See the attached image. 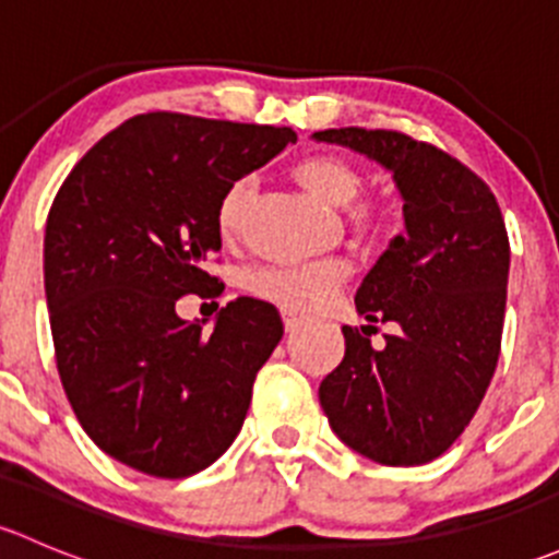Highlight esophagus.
<instances>
[{
    "instance_id": "obj_1",
    "label": "esophagus",
    "mask_w": 559,
    "mask_h": 559,
    "mask_svg": "<svg viewBox=\"0 0 559 559\" xmlns=\"http://www.w3.org/2000/svg\"><path fill=\"white\" fill-rule=\"evenodd\" d=\"M284 326H286V332H295L297 326L302 324V316H297L295 311H289V308H284Z\"/></svg>"
}]
</instances>
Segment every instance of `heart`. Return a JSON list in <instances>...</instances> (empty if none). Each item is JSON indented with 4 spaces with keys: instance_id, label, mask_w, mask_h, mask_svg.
Here are the masks:
<instances>
[{
    "instance_id": "heart-1",
    "label": "heart",
    "mask_w": 559,
    "mask_h": 559,
    "mask_svg": "<svg viewBox=\"0 0 559 559\" xmlns=\"http://www.w3.org/2000/svg\"><path fill=\"white\" fill-rule=\"evenodd\" d=\"M300 183L326 205H348L359 194L362 175L341 154H311L295 167ZM257 191L251 175L233 180L216 205V229L224 240H235L246 224L248 205ZM348 278L343 262L308 264V267H259L248 273V292L259 300L289 311H313L324 306Z\"/></svg>"
}]
</instances>
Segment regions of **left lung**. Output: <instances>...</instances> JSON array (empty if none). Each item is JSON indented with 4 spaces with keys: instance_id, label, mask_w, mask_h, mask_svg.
<instances>
[{
    "instance_id": "obj_1",
    "label": "left lung",
    "mask_w": 559,
    "mask_h": 559,
    "mask_svg": "<svg viewBox=\"0 0 559 559\" xmlns=\"http://www.w3.org/2000/svg\"><path fill=\"white\" fill-rule=\"evenodd\" d=\"M316 140L348 145L392 170L405 235L357 289L370 321L343 326V362L319 403L354 452L381 465H425L471 425L500 357L511 246L492 189L471 167L392 129L343 127ZM376 320L397 323L381 353Z\"/></svg>"
}]
</instances>
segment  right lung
<instances>
[{"label":"right lung","mask_w":559,"mask_h":559,"mask_svg":"<svg viewBox=\"0 0 559 559\" xmlns=\"http://www.w3.org/2000/svg\"><path fill=\"white\" fill-rule=\"evenodd\" d=\"M289 127L143 112L61 183L45 227L56 368L86 436L156 478L200 473L243 427L253 379L284 335L275 306L238 297L211 332L175 313L218 297L216 205L295 143Z\"/></svg>","instance_id":"add662e5"}]
</instances>
